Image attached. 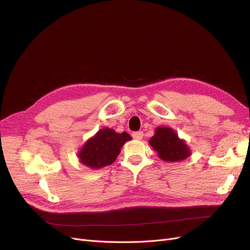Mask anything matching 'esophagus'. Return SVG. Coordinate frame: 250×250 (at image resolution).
Instances as JSON below:
<instances>
[{"label":"esophagus","mask_w":250,"mask_h":250,"mask_svg":"<svg viewBox=\"0 0 250 250\" xmlns=\"http://www.w3.org/2000/svg\"><path fill=\"white\" fill-rule=\"evenodd\" d=\"M132 136H133V138H134L135 140H141V139L143 138L144 134H143L142 130H139V132H134V133L132 134Z\"/></svg>","instance_id":"1"}]
</instances>
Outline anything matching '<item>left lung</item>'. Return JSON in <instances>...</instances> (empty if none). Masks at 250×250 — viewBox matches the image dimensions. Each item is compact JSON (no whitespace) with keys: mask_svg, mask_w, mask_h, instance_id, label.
Here are the masks:
<instances>
[{"mask_svg":"<svg viewBox=\"0 0 250 250\" xmlns=\"http://www.w3.org/2000/svg\"><path fill=\"white\" fill-rule=\"evenodd\" d=\"M149 143L160 158L167 162H178L190 155L186 143L179 140L171 128L158 127Z\"/></svg>","mask_w":250,"mask_h":250,"instance_id":"8db88e82","label":"left lung"}]
</instances>
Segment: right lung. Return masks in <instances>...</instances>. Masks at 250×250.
I'll use <instances>...</instances> for the list:
<instances>
[{
	"instance_id": "add662e5",
	"label": "right lung",
	"mask_w": 250,
	"mask_h": 250,
	"mask_svg": "<svg viewBox=\"0 0 250 250\" xmlns=\"http://www.w3.org/2000/svg\"><path fill=\"white\" fill-rule=\"evenodd\" d=\"M129 140H132V137L125 132L117 134L112 128H102L85 144L79 153V158L84 165L92 169L110 165L120 154L125 143Z\"/></svg>"
}]
</instances>
